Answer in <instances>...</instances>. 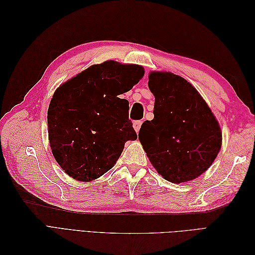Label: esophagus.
<instances>
[{
  "label": "esophagus",
  "mask_w": 255,
  "mask_h": 255,
  "mask_svg": "<svg viewBox=\"0 0 255 255\" xmlns=\"http://www.w3.org/2000/svg\"><path fill=\"white\" fill-rule=\"evenodd\" d=\"M141 125H142V121L141 120H138V121H134L133 122V128L136 130V133L139 132V129L141 128Z\"/></svg>",
  "instance_id": "34e87169"
}]
</instances>
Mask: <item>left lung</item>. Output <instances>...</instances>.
<instances>
[{"instance_id":"8db88e82","label":"left lung","mask_w":255,"mask_h":255,"mask_svg":"<svg viewBox=\"0 0 255 255\" xmlns=\"http://www.w3.org/2000/svg\"><path fill=\"white\" fill-rule=\"evenodd\" d=\"M154 118L142 123L138 138L151 164L172 183L196 179L221 148L218 121L197 89L170 72H151Z\"/></svg>"}]
</instances>
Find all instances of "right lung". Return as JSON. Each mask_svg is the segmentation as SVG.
<instances>
[{"instance_id": "obj_1", "label": "right lung", "mask_w": 255, "mask_h": 255, "mask_svg": "<svg viewBox=\"0 0 255 255\" xmlns=\"http://www.w3.org/2000/svg\"><path fill=\"white\" fill-rule=\"evenodd\" d=\"M143 75L137 65L107 60L94 65L54 92L48 110L52 153L65 172L94 181L114 167L128 140L137 139L128 101L118 98Z\"/></svg>"}]
</instances>
